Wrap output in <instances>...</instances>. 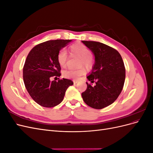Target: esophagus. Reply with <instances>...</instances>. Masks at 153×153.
Returning a JSON list of instances; mask_svg holds the SVG:
<instances>
[{
    "label": "esophagus",
    "instance_id": "esophagus-1",
    "mask_svg": "<svg viewBox=\"0 0 153 153\" xmlns=\"http://www.w3.org/2000/svg\"><path fill=\"white\" fill-rule=\"evenodd\" d=\"M73 84H76L77 82H78V81L76 80H73Z\"/></svg>",
    "mask_w": 153,
    "mask_h": 153
}]
</instances>
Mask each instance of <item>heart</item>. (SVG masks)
I'll return each mask as SVG.
<instances>
[{
    "label": "heart",
    "instance_id": "heart-1",
    "mask_svg": "<svg viewBox=\"0 0 153 153\" xmlns=\"http://www.w3.org/2000/svg\"><path fill=\"white\" fill-rule=\"evenodd\" d=\"M69 52L73 56L80 57L79 66L84 65L86 68L89 69L93 64V58L91 55V51L86 45L78 43L71 45L69 47ZM68 61V55L66 50H62L57 54V62L62 68H66ZM85 70L84 68L76 69H68L63 72V76L70 79H78L84 75Z\"/></svg>",
    "mask_w": 153,
    "mask_h": 153
}]
</instances>
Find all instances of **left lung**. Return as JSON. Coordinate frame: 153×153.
<instances>
[{
  "label": "left lung",
  "instance_id": "1",
  "mask_svg": "<svg viewBox=\"0 0 153 153\" xmlns=\"http://www.w3.org/2000/svg\"><path fill=\"white\" fill-rule=\"evenodd\" d=\"M95 57V63L86 82L87 87L82 93L84 102L91 107L101 109L117 100L123 90L125 80V67L117 51L102 43L82 41Z\"/></svg>",
  "mask_w": 153,
  "mask_h": 153
}]
</instances>
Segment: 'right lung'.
Masks as SVG:
<instances>
[{
	"label": "right lung",
	"mask_w": 153,
	"mask_h": 153,
	"mask_svg": "<svg viewBox=\"0 0 153 153\" xmlns=\"http://www.w3.org/2000/svg\"><path fill=\"white\" fill-rule=\"evenodd\" d=\"M71 41H45L35 46L27 55L23 69L24 84L31 98L44 107H53L61 103L68 87L73 84L71 80L66 78L58 82L50 80L53 76L61 75L57 54Z\"/></svg>",
	"instance_id": "obj_1"
}]
</instances>
